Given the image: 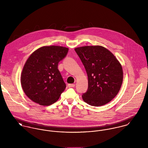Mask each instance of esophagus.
<instances>
[{
	"mask_svg": "<svg viewBox=\"0 0 148 148\" xmlns=\"http://www.w3.org/2000/svg\"><path fill=\"white\" fill-rule=\"evenodd\" d=\"M68 86L69 88H73L75 86V84H69L68 85Z\"/></svg>",
	"mask_w": 148,
	"mask_h": 148,
	"instance_id": "34e87169",
	"label": "esophagus"
}]
</instances>
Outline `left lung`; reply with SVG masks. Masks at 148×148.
I'll list each match as a JSON object with an SVG mask.
<instances>
[{
    "label": "left lung",
    "instance_id": "left-lung-1",
    "mask_svg": "<svg viewBox=\"0 0 148 148\" xmlns=\"http://www.w3.org/2000/svg\"><path fill=\"white\" fill-rule=\"evenodd\" d=\"M86 70L88 87L82 98L89 105L99 106L110 102L119 93L123 80V68L114 55L100 45L75 49Z\"/></svg>",
    "mask_w": 148,
    "mask_h": 148
}]
</instances>
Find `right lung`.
<instances>
[{"mask_svg": "<svg viewBox=\"0 0 148 148\" xmlns=\"http://www.w3.org/2000/svg\"><path fill=\"white\" fill-rule=\"evenodd\" d=\"M68 48L61 46H44L34 51L24 65L21 86L34 102L50 106L59 99L66 84L58 69V63L66 56Z\"/></svg>", "mask_w": 148, "mask_h": 148, "instance_id": "1", "label": "right lung"}]
</instances>
